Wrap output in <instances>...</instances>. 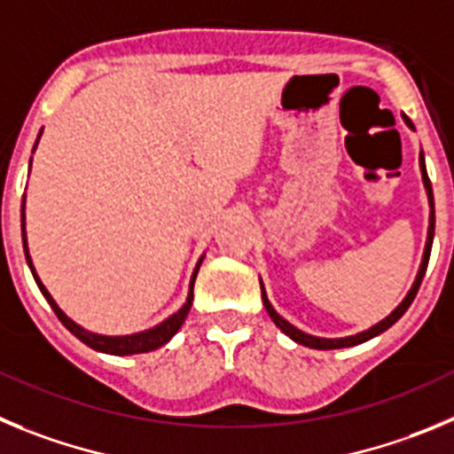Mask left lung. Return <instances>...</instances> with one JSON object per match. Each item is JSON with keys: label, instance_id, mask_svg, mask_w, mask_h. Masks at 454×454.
Here are the masks:
<instances>
[{"label": "left lung", "instance_id": "obj_1", "mask_svg": "<svg viewBox=\"0 0 454 454\" xmlns=\"http://www.w3.org/2000/svg\"><path fill=\"white\" fill-rule=\"evenodd\" d=\"M405 120H407V117H405ZM407 124L411 126V121L407 120ZM420 171H423V183H426V190H427V197H430V207H432V212H430V231H427V247H426V255H423V264H420V271H419V276H416L414 287L410 289V294H407V296H405V301H403V303H400L398 308H395L394 312L389 314V317L382 318V321H380L378 325H373V328L364 330V333L355 334V337H344V339H318V337H312V334L301 333V330L294 328L292 324H287V321H285V318L280 317V314H278L276 309L271 308V303H269V298H267V294H264V287H262V301H264V308H267V312H269V317H271L273 324H276L278 328L283 330V333L287 334V337H292L294 341H298V344L308 346V348H317V350L346 348V346H357V344H362V341H369V339H373L375 334L385 333L387 328H391V325H394L395 321H398V318L407 312V308H410L411 301H414V298H416V292H419L420 283H423V276H426L427 262H430L432 239H434V197H432V183H430V178H427L426 160H423V153H420Z\"/></svg>", "mask_w": 454, "mask_h": 454}]
</instances>
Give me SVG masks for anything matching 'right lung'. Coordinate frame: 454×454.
Listing matches in <instances>:
<instances>
[{"instance_id":"1","label":"right lung","mask_w":454,"mask_h":454,"mask_svg":"<svg viewBox=\"0 0 454 454\" xmlns=\"http://www.w3.org/2000/svg\"><path fill=\"white\" fill-rule=\"evenodd\" d=\"M22 228H24V207H22ZM22 242H24V255H27V262L28 267H31V273H34L35 283H38L40 292H43V296L47 298V303L51 305V309H54L56 317L60 318V324L65 325V328L69 330V333L74 334V337H79L83 344H88L90 348L95 350H101V353H110V355H133V353H149V350H156L160 348V346H165L167 341H169L174 334L178 333V328H181L183 324H185V317L190 314V308H192V298H194V278H197V271H194V276H192V285H190V296H187V303L183 305L181 309H178L176 314H171L167 321H162L160 325H156V328L146 330V333H137V334H129V337H104V334H95V333H88V330H83L81 325H76L72 318H67L63 314V309L56 305V301L51 298V294L44 289V285L40 283L38 273H35L34 264H31V257H28V248H27V235L22 232ZM201 264V262H199Z\"/></svg>"}]
</instances>
